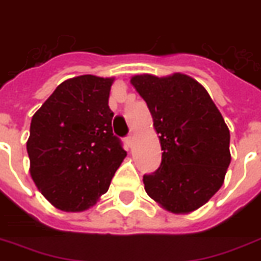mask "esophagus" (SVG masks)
<instances>
[{"instance_id":"1","label":"esophagus","mask_w":261,"mask_h":261,"mask_svg":"<svg viewBox=\"0 0 261 261\" xmlns=\"http://www.w3.org/2000/svg\"><path fill=\"white\" fill-rule=\"evenodd\" d=\"M125 142H126V144H128L130 148H132L133 144H135V136H133V135H129L128 138L125 139Z\"/></svg>"}]
</instances>
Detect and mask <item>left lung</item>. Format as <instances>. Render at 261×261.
Instances as JSON below:
<instances>
[{"label": "left lung", "mask_w": 261, "mask_h": 261, "mask_svg": "<svg viewBox=\"0 0 261 261\" xmlns=\"http://www.w3.org/2000/svg\"><path fill=\"white\" fill-rule=\"evenodd\" d=\"M130 84L146 100L160 138L162 162L143 177L144 190L176 215L197 211L220 190L230 166V130L211 96L181 72L139 74Z\"/></svg>", "instance_id": "left-lung-1"}]
</instances>
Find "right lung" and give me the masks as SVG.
I'll return each mask as SVG.
<instances>
[{
  "instance_id": "1",
  "label": "right lung",
  "mask_w": 261,
  "mask_h": 261,
  "mask_svg": "<svg viewBox=\"0 0 261 261\" xmlns=\"http://www.w3.org/2000/svg\"><path fill=\"white\" fill-rule=\"evenodd\" d=\"M114 80L91 74L68 78L33 115L27 140L31 179L59 211L95 206L126 156L111 126Z\"/></svg>"
}]
</instances>
